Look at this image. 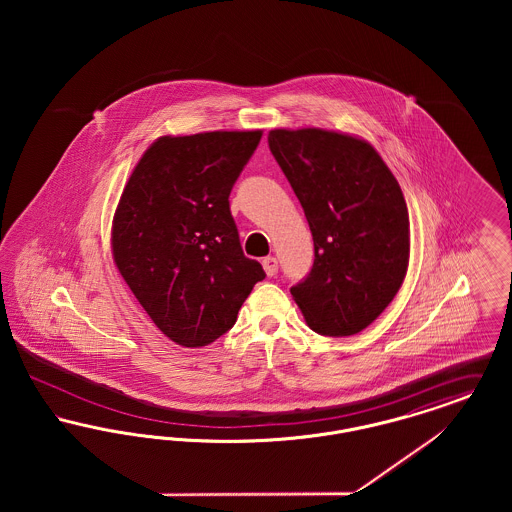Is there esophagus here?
<instances>
[{"label": "esophagus", "instance_id": "34e87169", "mask_svg": "<svg viewBox=\"0 0 512 512\" xmlns=\"http://www.w3.org/2000/svg\"><path fill=\"white\" fill-rule=\"evenodd\" d=\"M263 268H265L267 276H276V272H278V261H276V257H265V259H263Z\"/></svg>", "mask_w": 512, "mask_h": 512}]
</instances>
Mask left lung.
I'll return each mask as SVG.
<instances>
[{"label": "left lung", "mask_w": 512, "mask_h": 512, "mask_svg": "<svg viewBox=\"0 0 512 512\" xmlns=\"http://www.w3.org/2000/svg\"><path fill=\"white\" fill-rule=\"evenodd\" d=\"M315 242V263L292 292L320 336L365 330L399 292L411 251L403 192L365 140L322 128L268 132Z\"/></svg>", "instance_id": "8db88e82"}]
</instances>
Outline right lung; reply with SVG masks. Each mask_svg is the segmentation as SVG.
I'll return each instance as SVG.
<instances>
[{"label":"right lung","mask_w":512,"mask_h":512,"mask_svg":"<svg viewBox=\"0 0 512 512\" xmlns=\"http://www.w3.org/2000/svg\"><path fill=\"white\" fill-rule=\"evenodd\" d=\"M261 136H161L122 190L111 230L115 265L155 326L182 347L226 334L265 278L242 251L228 201Z\"/></svg>","instance_id":"1"}]
</instances>
